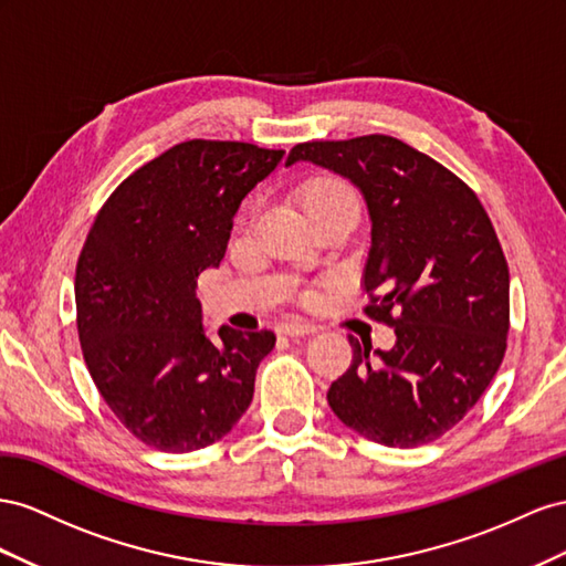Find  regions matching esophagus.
<instances>
[{"label":"esophagus","instance_id":"1","mask_svg":"<svg viewBox=\"0 0 566 566\" xmlns=\"http://www.w3.org/2000/svg\"><path fill=\"white\" fill-rule=\"evenodd\" d=\"M277 332L284 336H305V334L315 332V325H311V322H301V319H289V322H282Z\"/></svg>","mask_w":566,"mask_h":566}]
</instances>
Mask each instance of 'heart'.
<instances>
[{"label":"heart","instance_id":"b5f03b06","mask_svg":"<svg viewBox=\"0 0 566 566\" xmlns=\"http://www.w3.org/2000/svg\"><path fill=\"white\" fill-rule=\"evenodd\" d=\"M344 197H353V191L346 182L336 180V177H313V180L303 182V187L298 189V203L305 213L322 203Z\"/></svg>","mask_w":566,"mask_h":566}]
</instances>
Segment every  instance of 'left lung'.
I'll return each mask as SVG.
<instances>
[{
  "instance_id": "8db88e82",
  "label": "left lung",
  "mask_w": 566,
  "mask_h": 566,
  "mask_svg": "<svg viewBox=\"0 0 566 566\" xmlns=\"http://www.w3.org/2000/svg\"><path fill=\"white\" fill-rule=\"evenodd\" d=\"M313 160L363 191L373 247L365 315L396 329L377 350L348 336L353 360L327 391L329 408L369 441L415 448L470 412L505 358L510 270L472 187L389 135L303 142L286 166Z\"/></svg>"
}]
</instances>
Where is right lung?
Listing matches in <instances>:
<instances>
[{
    "mask_svg": "<svg viewBox=\"0 0 566 566\" xmlns=\"http://www.w3.org/2000/svg\"><path fill=\"white\" fill-rule=\"evenodd\" d=\"M284 151L189 139L137 168L96 213L75 268L77 336L92 381L135 439L191 453L253 400L274 334L201 325L197 277L220 265L241 199Z\"/></svg>",
    "mask_w": 566,
    "mask_h": 566,
    "instance_id": "add662e5",
    "label": "right lung"
}]
</instances>
